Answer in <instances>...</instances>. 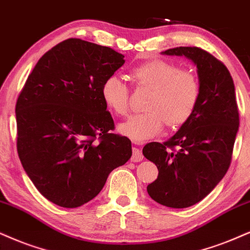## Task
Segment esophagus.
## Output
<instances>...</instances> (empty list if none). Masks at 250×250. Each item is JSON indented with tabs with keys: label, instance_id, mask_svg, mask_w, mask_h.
<instances>
[{
	"label": "esophagus",
	"instance_id": "esophagus-1",
	"mask_svg": "<svg viewBox=\"0 0 250 250\" xmlns=\"http://www.w3.org/2000/svg\"><path fill=\"white\" fill-rule=\"evenodd\" d=\"M144 159V155H143V152L139 148H137V147H133V149H132V156H131V160L133 162H140L143 161Z\"/></svg>",
	"mask_w": 250,
	"mask_h": 250
}]
</instances>
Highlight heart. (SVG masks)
<instances>
[{
    "label": "heart",
    "instance_id": "obj_1",
    "mask_svg": "<svg viewBox=\"0 0 250 250\" xmlns=\"http://www.w3.org/2000/svg\"><path fill=\"white\" fill-rule=\"evenodd\" d=\"M135 87L150 89L144 112L135 113L119 125V132L137 143L156 137L166 123L178 127L189 120L198 105L200 85L197 76L177 64L154 59L131 69ZM101 95L111 112L125 116L130 109V87L118 76L104 80Z\"/></svg>",
    "mask_w": 250,
    "mask_h": 250
}]
</instances>
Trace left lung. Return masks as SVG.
I'll list each match as a JSON object with an SVG mask.
<instances>
[{
  "instance_id": "left-lung-1",
  "label": "left lung",
  "mask_w": 250,
  "mask_h": 250,
  "mask_svg": "<svg viewBox=\"0 0 250 250\" xmlns=\"http://www.w3.org/2000/svg\"><path fill=\"white\" fill-rule=\"evenodd\" d=\"M167 55H184L197 66L200 98L192 117L165 143L144 147L159 176L147 192L159 204L184 208L205 198L230 166L239 130V110L227 67L196 46L170 48Z\"/></svg>"
}]
</instances>
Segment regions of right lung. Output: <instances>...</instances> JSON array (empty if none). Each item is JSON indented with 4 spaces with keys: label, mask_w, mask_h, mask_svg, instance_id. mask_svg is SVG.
I'll return each mask as SVG.
<instances>
[{
    "label": "right lung",
    "mask_w": 250,
    "mask_h": 250,
    "mask_svg": "<svg viewBox=\"0 0 250 250\" xmlns=\"http://www.w3.org/2000/svg\"><path fill=\"white\" fill-rule=\"evenodd\" d=\"M124 62L111 47L69 38L40 58L17 98L21 166L39 192L61 208L90 202L131 158V140L112 133L101 95L104 80Z\"/></svg>",
    "instance_id": "add662e5"
}]
</instances>
